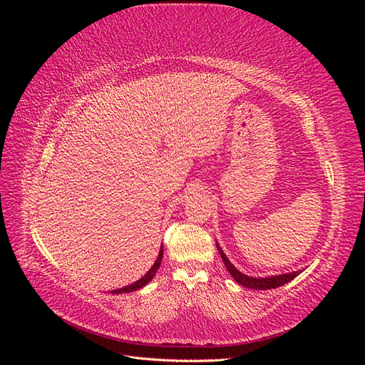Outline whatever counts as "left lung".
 Instances as JSON below:
<instances>
[{
  "label": "left lung",
  "instance_id": "left-lung-1",
  "mask_svg": "<svg viewBox=\"0 0 365 365\" xmlns=\"http://www.w3.org/2000/svg\"><path fill=\"white\" fill-rule=\"evenodd\" d=\"M217 251L220 254V257H222V262L225 264V268L228 269V272L231 274V277H233L239 284L245 286V288H251V289H260V291H264V289H272V288H279V286H283L288 282L294 280L298 274H300L302 271H294V272H288V274H282V275H272V277H260V279H256V277H250V275H245L242 274L239 269H236V267L233 263H231L225 252L222 251V248H220L217 244Z\"/></svg>",
  "mask_w": 365,
  "mask_h": 365
}]
</instances>
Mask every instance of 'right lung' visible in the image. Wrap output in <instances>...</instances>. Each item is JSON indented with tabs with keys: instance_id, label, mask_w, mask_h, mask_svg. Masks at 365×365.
<instances>
[{
	"instance_id": "1",
	"label": "right lung",
	"mask_w": 365,
	"mask_h": 365,
	"mask_svg": "<svg viewBox=\"0 0 365 365\" xmlns=\"http://www.w3.org/2000/svg\"><path fill=\"white\" fill-rule=\"evenodd\" d=\"M161 260H163V247H161V250H160V254H158V257H157V260H155V263H153V267L146 272V275L145 277H141L140 280H137V282H134L132 284H128V286H125V288H120V289H115V291H111L113 294H126V292H132V291H137V289H140V288H143V286H146L152 279H153V275H155V272L158 271V268H160V264H161Z\"/></svg>"
}]
</instances>
